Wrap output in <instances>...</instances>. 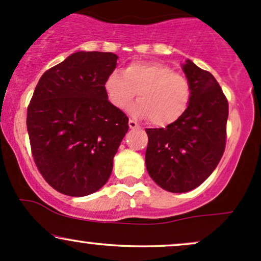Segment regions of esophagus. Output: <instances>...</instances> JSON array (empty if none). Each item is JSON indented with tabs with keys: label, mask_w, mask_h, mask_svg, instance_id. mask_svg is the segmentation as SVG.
<instances>
[{
	"label": "esophagus",
	"mask_w": 261,
	"mask_h": 261,
	"mask_svg": "<svg viewBox=\"0 0 261 261\" xmlns=\"http://www.w3.org/2000/svg\"><path fill=\"white\" fill-rule=\"evenodd\" d=\"M128 126H130V128H139L140 125L135 120H133V119H130V120H128Z\"/></svg>",
	"instance_id": "1"
}]
</instances>
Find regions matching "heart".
I'll use <instances>...</instances> for the list:
<instances>
[{
	"label": "heart",
	"instance_id": "1",
	"mask_svg": "<svg viewBox=\"0 0 261 261\" xmlns=\"http://www.w3.org/2000/svg\"><path fill=\"white\" fill-rule=\"evenodd\" d=\"M104 91L116 109L126 108L139 93L140 100L130 112L149 119L155 126H167L179 120L191 94L187 77L157 61H135L124 72L112 71L104 81Z\"/></svg>",
	"mask_w": 261,
	"mask_h": 261
}]
</instances>
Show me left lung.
<instances>
[{
  "mask_svg": "<svg viewBox=\"0 0 261 261\" xmlns=\"http://www.w3.org/2000/svg\"><path fill=\"white\" fill-rule=\"evenodd\" d=\"M190 101L181 118L167 127L146 128V167L164 190L187 193L202 184L226 147L228 100L208 71L188 60L182 66Z\"/></svg>",
  "mask_w": 261,
  "mask_h": 261,
  "instance_id": "left-lung-1",
  "label": "left lung"
}]
</instances>
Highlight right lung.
<instances>
[{"instance_id": "add662e5", "label": "right lung", "mask_w": 261, "mask_h": 261, "mask_svg": "<svg viewBox=\"0 0 261 261\" xmlns=\"http://www.w3.org/2000/svg\"><path fill=\"white\" fill-rule=\"evenodd\" d=\"M113 53L79 51L39 80L27 113L33 160L50 187L68 196L95 193L108 181L128 130L126 114L108 100L104 81Z\"/></svg>"}]
</instances>
